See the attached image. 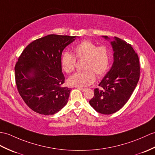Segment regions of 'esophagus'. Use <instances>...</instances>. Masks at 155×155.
<instances>
[{
    "label": "esophagus",
    "mask_w": 155,
    "mask_h": 155,
    "mask_svg": "<svg viewBox=\"0 0 155 155\" xmlns=\"http://www.w3.org/2000/svg\"><path fill=\"white\" fill-rule=\"evenodd\" d=\"M78 89H79V90H80V91H81L82 92H84L85 91H86V88H80V87H78Z\"/></svg>",
    "instance_id": "34e87169"
}]
</instances>
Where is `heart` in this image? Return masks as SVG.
I'll return each mask as SVG.
<instances>
[{
    "mask_svg": "<svg viewBox=\"0 0 155 155\" xmlns=\"http://www.w3.org/2000/svg\"><path fill=\"white\" fill-rule=\"evenodd\" d=\"M74 56L69 52H64L61 59L63 69L67 73L73 72L76 67L77 59L84 60L83 71L78 72L68 79L70 86L84 87L92 84L95 81V75L101 77L108 69L110 61V51L106 46L97 47L91 41H84L74 48Z\"/></svg>",
    "mask_w": 155,
    "mask_h": 155,
    "instance_id": "obj_1",
    "label": "heart"
}]
</instances>
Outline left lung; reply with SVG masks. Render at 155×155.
I'll use <instances>...</instances> for the list:
<instances>
[{"label": "left lung", "mask_w": 155, "mask_h": 155, "mask_svg": "<svg viewBox=\"0 0 155 155\" xmlns=\"http://www.w3.org/2000/svg\"><path fill=\"white\" fill-rule=\"evenodd\" d=\"M110 43L114 52L113 64L99 84L101 89L95 88L94 96L89 101L96 111L107 115L116 112L126 104L140 76L139 57L131 45L117 37Z\"/></svg>", "instance_id": "8db88e82"}]
</instances>
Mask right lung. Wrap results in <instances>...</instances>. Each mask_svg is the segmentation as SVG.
<instances>
[{
    "label": "right lung",
    "mask_w": 155,
    "mask_h": 155,
    "mask_svg": "<svg viewBox=\"0 0 155 155\" xmlns=\"http://www.w3.org/2000/svg\"><path fill=\"white\" fill-rule=\"evenodd\" d=\"M76 36L51 34L30 43L14 67L18 91L26 105L39 114L53 115L66 105L71 89L62 87L61 59Z\"/></svg>",
    "instance_id": "add662e5"
}]
</instances>
